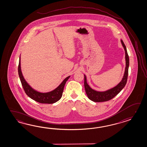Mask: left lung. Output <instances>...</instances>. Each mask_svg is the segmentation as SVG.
<instances>
[{
    "label": "left lung",
    "instance_id": "left-lung-1",
    "mask_svg": "<svg viewBox=\"0 0 147 147\" xmlns=\"http://www.w3.org/2000/svg\"><path fill=\"white\" fill-rule=\"evenodd\" d=\"M121 42L125 51V73L121 81L119 82L115 87L110 89L108 90L105 91H97L92 89L90 87L87 82V78L86 75H84V86L86 94L88 98L90 100L94 102H104L111 100L113 98L115 97L119 92L122 90V89L125 87L128 78V69L129 66V58L128 56L127 48L123 43V41L121 40Z\"/></svg>",
    "mask_w": 147,
    "mask_h": 147
}]
</instances>
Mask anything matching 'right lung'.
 <instances>
[{"instance_id": "obj_1", "label": "right lung", "mask_w": 147, "mask_h": 147, "mask_svg": "<svg viewBox=\"0 0 147 147\" xmlns=\"http://www.w3.org/2000/svg\"><path fill=\"white\" fill-rule=\"evenodd\" d=\"M18 74L19 78L22 84V87L25 90L26 94L28 97L31 99L37 101L38 102L41 103H55L57 101L60 99L63 95V88L66 84L67 81L70 78V76L65 78L63 82L59 84V86L57 87L53 90L48 92H40L34 89L30 86L28 84L27 82L26 81L25 78L22 75L20 67V57H19V65H18Z\"/></svg>"}]
</instances>
